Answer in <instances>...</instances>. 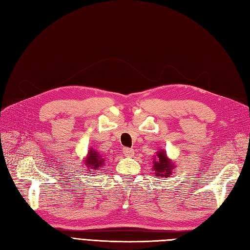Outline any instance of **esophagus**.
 Masks as SVG:
<instances>
[{
  "mask_svg": "<svg viewBox=\"0 0 250 250\" xmlns=\"http://www.w3.org/2000/svg\"><path fill=\"white\" fill-rule=\"evenodd\" d=\"M133 153H134V151H133V149H131V148H124L123 149V154L127 158L132 157Z\"/></svg>",
  "mask_w": 250,
  "mask_h": 250,
  "instance_id": "obj_1",
  "label": "esophagus"
}]
</instances>
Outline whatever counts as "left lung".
Listing matches in <instances>:
<instances>
[{
	"label": "left lung",
	"instance_id": "left-lung-1",
	"mask_svg": "<svg viewBox=\"0 0 250 250\" xmlns=\"http://www.w3.org/2000/svg\"><path fill=\"white\" fill-rule=\"evenodd\" d=\"M153 166L152 171L156 174V177L161 178H168L172 174V171L175 168V164L173 160L169 159L164 149H161L157 152L156 156L153 157Z\"/></svg>",
	"mask_w": 250,
	"mask_h": 250
}]
</instances>
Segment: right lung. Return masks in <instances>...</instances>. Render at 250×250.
Returning a JSON list of instances; mask_svg holds the SVG:
<instances>
[{
  "label": "right lung",
  "instance_id": "add662e5",
  "mask_svg": "<svg viewBox=\"0 0 250 250\" xmlns=\"http://www.w3.org/2000/svg\"><path fill=\"white\" fill-rule=\"evenodd\" d=\"M83 161L84 165L86 166L87 169H88L89 173L91 172V170H93L94 172L99 167H102L105 164V159L103 158L102 154L98 150L93 149V148H89L88 152H87V156Z\"/></svg>",
  "mask_w": 250,
  "mask_h": 250
}]
</instances>
